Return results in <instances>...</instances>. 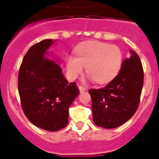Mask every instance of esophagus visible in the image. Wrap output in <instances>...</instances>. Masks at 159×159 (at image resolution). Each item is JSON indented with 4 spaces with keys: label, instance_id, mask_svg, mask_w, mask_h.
Instances as JSON below:
<instances>
[{
    "label": "esophagus",
    "instance_id": "1",
    "mask_svg": "<svg viewBox=\"0 0 159 159\" xmlns=\"http://www.w3.org/2000/svg\"><path fill=\"white\" fill-rule=\"evenodd\" d=\"M79 90H80V92H85V91H86V88H84V87H83V86H81V85H80V86H79Z\"/></svg>",
    "mask_w": 159,
    "mask_h": 159
}]
</instances>
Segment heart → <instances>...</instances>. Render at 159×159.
I'll return each mask as SVG.
<instances>
[{
	"mask_svg": "<svg viewBox=\"0 0 159 159\" xmlns=\"http://www.w3.org/2000/svg\"><path fill=\"white\" fill-rule=\"evenodd\" d=\"M75 56L69 54L65 59L67 76L75 80L85 67L90 80L105 84L119 74L123 64V52L118 46L99 41L81 43L75 48Z\"/></svg>",
	"mask_w": 159,
	"mask_h": 159,
	"instance_id": "b5f03b06",
	"label": "heart"
}]
</instances>
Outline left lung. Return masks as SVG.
<instances>
[{"label": "left lung", "instance_id": "8db88e82", "mask_svg": "<svg viewBox=\"0 0 159 159\" xmlns=\"http://www.w3.org/2000/svg\"><path fill=\"white\" fill-rule=\"evenodd\" d=\"M119 74L104 88L90 89L93 122L106 129L125 123L134 116L139 104L143 86V69L139 57L130 50Z\"/></svg>", "mask_w": 159, "mask_h": 159}]
</instances>
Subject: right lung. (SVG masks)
<instances>
[{
    "label": "right lung",
    "mask_w": 159,
    "mask_h": 159,
    "mask_svg": "<svg viewBox=\"0 0 159 159\" xmlns=\"http://www.w3.org/2000/svg\"><path fill=\"white\" fill-rule=\"evenodd\" d=\"M57 40L36 43L25 54L18 75V91L23 111L36 127L48 131L64 128L68 109L80 92L68 83L58 64L47 58Z\"/></svg>",
    "instance_id": "obj_1"
}]
</instances>
